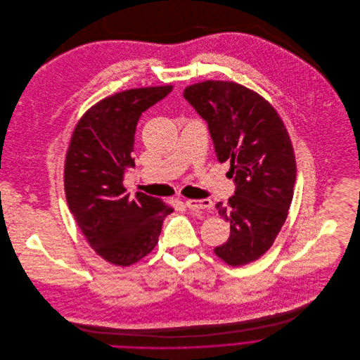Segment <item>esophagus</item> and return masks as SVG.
Instances as JSON below:
<instances>
[{"label":"esophagus","instance_id":"esophagus-1","mask_svg":"<svg viewBox=\"0 0 360 360\" xmlns=\"http://www.w3.org/2000/svg\"><path fill=\"white\" fill-rule=\"evenodd\" d=\"M186 206L190 210H204V209H210L213 206V202L210 200H187Z\"/></svg>","mask_w":360,"mask_h":360}]
</instances>
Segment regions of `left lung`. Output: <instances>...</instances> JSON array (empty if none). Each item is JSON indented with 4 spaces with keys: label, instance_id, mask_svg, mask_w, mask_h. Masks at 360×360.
Instances as JSON below:
<instances>
[{
    "label": "left lung",
    "instance_id": "left-lung-1",
    "mask_svg": "<svg viewBox=\"0 0 360 360\" xmlns=\"http://www.w3.org/2000/svg\"><path fill=\"white\" fill-rule=\"evenodd\" d=\"M183 96L205 120L217 160L231 162L234 195L216 205L231 231L214 254L230 266L254 262L274 243L292 202L297 165L288 133L274 108L241 84L206 80Z\"/></svg>",
    "mask_w": 360,
    "mask_h": 360
}]
</instances>
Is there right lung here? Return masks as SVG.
<instances>
[{
    "mask_svg": "<svg viewBox=\"0 0 360 360\" xmlns=\"http://www.w3.org/2000/svg\"><path fill=\"white\" fill-rule=\"evenodd\" d=\"M172 86L133 89L90 108L77 123L65 162L66 201L91 248L117 266H130L156 245L163 219L173 212L159 198L126 193L134 167V134L144 110Z\"/></svg>",
    "mask_w": 360,
    "mask_h": 360,
    "instance_id": "1",
    "label": "right lung"
}]
</instances>
